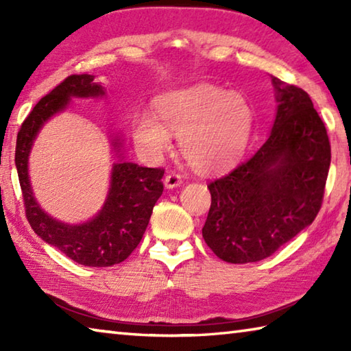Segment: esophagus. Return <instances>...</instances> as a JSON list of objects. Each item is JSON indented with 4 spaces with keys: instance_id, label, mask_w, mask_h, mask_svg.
<instances>
[{
    "instance_id": "1",
    "label": "esophagus",
    "mask_w": 351,
    "mask_h": 351,
    "mask_svg": "<svg viewBox=\"0 0 351 351\" xmlns=\"http://www.w3.org/2000/svg\"><path fill=\"white\" fill-rule=\"evenodd\" d=\"M181 184H182L181 176L176 173H169L164 178V186L167 189H176V187H180Z\"/></svg>"
}]
</instances>
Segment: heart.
I'll return each mask as SVG.
<instances>
[{"label": "heart", "instance_id": "heart-1", "mask_svg": "<svg viewBox=\"0 0 351 351\" xmlns=\"http://www.w3.org/2000/svg\"><path fill=\"white\" fill-rule=\"evenodd\" d=\"M156 116L159 121L148 112L134 119V144L156 159L170 148V133L180 134L182 158L199 173L232 167L254 127L252 106L243 94L209 83L162 94L156 102Z\"/></svg>", "mask_w": 351, "mask_h": 351}]
</instances>
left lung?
I'll return each mask as SVG.
<instances>
[{
  "label": "left lung",
  "instance_id": "left-lung-1",
  "mask_svg": "<svg viewBox=\"0 0 351 351\" xmlns=\"http://www.w3.org/2000/svg\"><path fill=\"white\" fill-rule=\"evenodd\" d=\"M277 111L254 156L209 186L212 204L203 237L228 263H252L308 228L328 176L331 148L308 94L272 77Z\"/></svg>",
  "mask_w": 351,
  "mask_h": 351
}]
</instances>
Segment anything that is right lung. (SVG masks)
<instances>
[{"label":"right lung","instance_id":"right-lung-1","mask_svg":"<svg viewBox=\"0 0 351 351\" xmlns=\"http://www.w3.org/2000/svg\"><path fill=\"white\" fill-rule=\"evenodd\" d=\"M105 86L90 74L69 75L34 106L16 138L15 165L25 198L27 221L41 240L57 247L75 263L105 268L121 263L142 240L153 207L162 195V169H148L123 156V134L108 136L114 162L110 186L96 215L82 223H66L51 217L35 198L29 156L45 123L68 108L73 99H102Z\"/></svg>","mask_w":351,"mask_h":351}]
</instances>
